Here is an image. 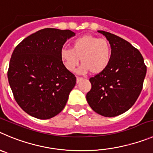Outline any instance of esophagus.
Segmentation results:
<instances>
[{"instance_id": "esophagus-1", "label": "esophagus", "mask_w": 153, "mask_h": 153, "mask_svg": "<svg viewBox=\"0 0 153 153\" xmlns=\"http://www.w3.org/2000/svg\"><path fill=\"white\" fill-rule=\"evenodd\" d=\"M82 79H83V78H80V77H77V78H76V82H77V84L79 83L80 81H81Z\"/></svg>"}]
</instances>
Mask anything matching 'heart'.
<instances>
[{"instance_id":"1","label":"heart","mask_w":153,"mask_h":153,"mask_svg":"<svg viewBox=\"0 0 153 153\" xmlns=\"http://www.w3.org/2000/svg\"><path fill=\"white\" fill-rule=\"evenodd\" d=\"M111 57L112 48L109 41L91 35L75 38L72 48H63L60 51L61 60L69 72H73L81 60L82 65L78 71L80 74L101 73L108 67Z\"/></svg>"}]
</instances>
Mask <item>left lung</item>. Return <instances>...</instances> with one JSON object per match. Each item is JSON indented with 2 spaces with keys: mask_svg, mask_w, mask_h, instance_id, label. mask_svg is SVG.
Here are the masks:
<instances>
[{
  "mask_svg": "<svg viewBox=\"0 0 153 153\" xmlns=\"http://www.w3.org/2000/svg\"><path fill=\"white\" fill-rule=\"evenodd\" d=\"M112 57L101 73L90 78L91 89L86 99L91 109L105 117H115L131 109L143 88L146 74L143 58L128 41L104 31Z\"/></svg>",
  "mask_w": 153,
  "mask_h": 153,
  "instance_id": "8db88e82",
  "label": "left lung"
}]
</instances>
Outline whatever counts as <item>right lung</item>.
<instances>
[{
  "label": "right lung",
  "mask_w": 153,
  "mask_h": 153,
  "mask_svg": "<svg viewBox=\"0 0 153 153\" xmlns=\"http://www.w3.org/2000/svg\"><path fill=\"white\" fill-rule=\"evenodd\" d=\"M75 35L70 30L44 28L14 49L8 81L17 103L31 116L49 119L64 109L76 78L64 66L60 51Z\"/></svg>",
  "instance_id": "obj_1"
}]
</instances>
